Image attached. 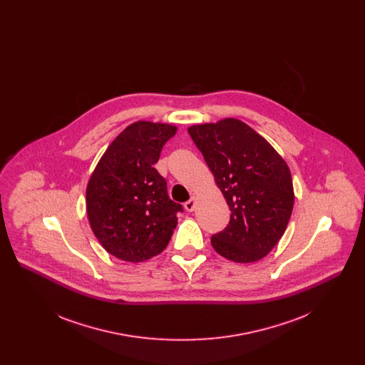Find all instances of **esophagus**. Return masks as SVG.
<instances>
[{
    "mask_svg": "<svg viewBox=\"0 0 365 365\" xmlns=\"http://www.w3.org/2000/svg\"><path fill=\"white\" fill-rule=\"evenodd\" d=\"M194 208H195V198H194V197H191L189 201H186V202H185V209H186L187 212H192Z\"/></svg>",
    "mask_w": 365,
    "mask_h": 365,
    "instance_id": "34e87169",
    "label": "esophagus"
}]
</instances>
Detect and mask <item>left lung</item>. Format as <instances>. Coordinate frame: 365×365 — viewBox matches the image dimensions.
<instances>
[{
  "instance_id": "8db88e82",
  "label": "left lung",
  "mask_w": 365,
  "mask_h": 365,
  "mask_svg": "<svg viewBox=\"0 0 365 365\" xmlns=\"http://www.w3.org/2000/svg\"><path fill=\"white\" fill-rule=\"evenodd\" d=\"M231 210L228 226L212 235L213 249L235 262H253L279 242L292 216L290 170L277 150L237 119L189 128Z\"/></svg>"
}]
</instances>
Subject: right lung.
I'll return each instance as SVG.
<instances>
[{
    "label": "right lung",
    "mask_w": 365,
    "mask_h": 365,
    "mask_svg": "<svg viewBox=\"0 0 365 365\" xmlns=\"http://www.w3.org/2000/svg\"><path fill=\"white\" fill-rule=\"evenodd\" d=\"M176 127L163 123L128 125L108 146L86 190L87 217L105 250L130 262L149 260L170 242L180 204L168 197L155 164Z\"/></svg>",
    "instance_id": "obj_1"
}]
</instances>
